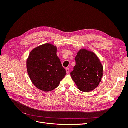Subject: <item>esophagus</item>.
Returning a JSON list of instances; mask_svg holds the SVG:
<instances>
[{
    "label": "esophagus",
    "instance_id": "esophagus-1",
    "mask_svg": "<svg viewBox=\"0 0 128 128\" xmlns=\"http://www.w3.org/2000/svg\"><path fill=\"white\" fill-rule=\"evenodd\" d=\"M66 72L67 74H68L69 72V68H66Z\"/></svg>",
    "mask_w": 128,
    "mask_h": 128
}]
</instances>
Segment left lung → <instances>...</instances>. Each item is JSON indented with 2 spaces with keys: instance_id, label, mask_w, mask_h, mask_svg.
<instances>
[{
  "instance_id": "1",
  "label": "left lung",
  "mask_w": 128,
  "mask_h": 128,
  "mask_svg": "<svg viewBox=\"0 0 128 128\" xmlns=\"http://www.w3.org/2000/svg\"><path fill=\"white\" fill-rule=\"evenodd\" d=\"M75 61L76 65L70 75L77 88L85 92L94 90L103 76V66L98 57L93 52L81 49Z\"/></svg>"
}]
</instances>
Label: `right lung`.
<instances>
[{"label": "right lung", "mask_w": 128, "mask_h": 128, "mask_svg": "<svg viewBox=\"0 0 128 128\" xmlns=\"http://www.w3.org/2000/svg\"><path fill=\"white\" fill-rule=\"evenodd\" d=\"M57 48L49 43L34 48L29 54L26 68L32 83L45 92L56 88L66 75L56 55Z\"/></svg>", "instance_id": "add662e5"}]
</instances>
